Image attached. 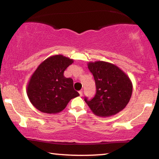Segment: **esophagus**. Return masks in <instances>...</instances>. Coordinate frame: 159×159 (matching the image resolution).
Instances as JSON below:
<instances>
[{
    "mask_svg": "<svg viewBox=\"0 0 159 159\" xmlns=\"http://www.w3.org/2000/svg\"><path fill=\"white\" fill-rule=\"evenodd\" d=\"M79 95H80V97L83 96V91L82 90L81 91H79Z\"/></svg>",
    "mask_w": 159,
    "mask_h": 159,
    "instance_id": "1",
    "label": "esophagus"
}]
</instances>
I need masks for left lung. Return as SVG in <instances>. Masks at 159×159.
<instances>
[{"instance_id":"obj_1","label":"left lung","mask_w":159,"mask_h":159,"mask_svg":"<svg viewBox=\"0 0 159 159\" xmlns=\"http://www.w3.org/2000/svg\"><path fill=\"white\" fill-rule=\"evenodd\" d=\"M96 85L94 98L85 101L94 114L109 117L125 109L133 93V84L126 74L117 66L104 61L88 63Z\"/></svg>"}]
</instances>
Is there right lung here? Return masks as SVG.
I'll return each mask as SVG.
<instances>
[{
	"instance_id": "add662e5",
	"label": "right lung",
	"mask_w": 159,
	"mask_h": 159,
	"mask_svg": "<svg viewBox=\"0 0 159 159\" xmlns=\"http://www.w3.org/2000/svg\"><path fill=\"white\" fill-rule=\"evenodd\" d=\"M72 59L62 55L50 56L37 67L26 87V93L34 107L43 113L57 114L66 108L71 99L79 93L74 89L71 78L64 72Z\"/></svg>"
}]
</instances>
